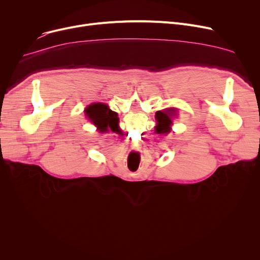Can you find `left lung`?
<instances>
[{
  "label": "left lung",
  "mask_w": 260,
  "mask_h": 260,
  "mask_svg": "<svg viewBox=\"0 0 260 260\" xmlns=\"http://www.w3.org/2000/svg\"><path fill=\"white\" fill-rule=\"evenodd\" d=\"M177 114V109L174 107L168 108L166 111H158L156 112L155 119L157 121V125H156V133L157 134H168L172 129V124H173V117L176 116Z\"/></svg>",
  "instance_id": "8db88e82"
}]
</instances>
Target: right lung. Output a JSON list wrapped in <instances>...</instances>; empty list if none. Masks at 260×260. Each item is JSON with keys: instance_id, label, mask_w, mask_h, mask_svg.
<instances>
[{"instance_id": "obj_1", "label": "right lung", "mask_w": 260, "mask_h": 260, "mask_svg": "<svg viewBox=\"0 0 260 260\" xmlns=\"http://www.w3.org/2000/svg\"><path fill=\"white\" fill-rule=\"evenodd\" d=\"M85 115L97 126L101 133H105L111 129L112 132H118V115L113 112L106 104L92 103L85 108Z\"/></svg>"}]
</instances>
